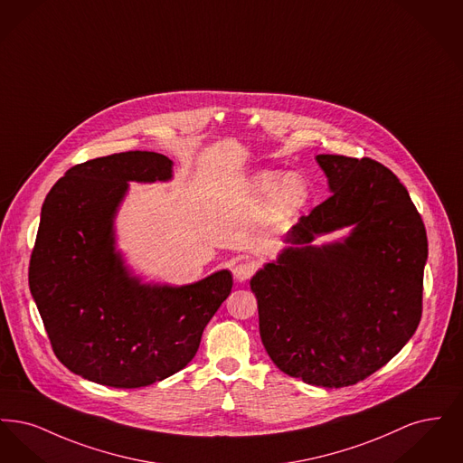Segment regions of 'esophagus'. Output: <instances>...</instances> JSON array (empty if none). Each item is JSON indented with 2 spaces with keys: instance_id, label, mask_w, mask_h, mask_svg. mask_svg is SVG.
I'll return each instance as SVG.
<instances>
[{
  "instance_id": "1",
  "label": "esophagus",
  "mask_w": 463,
  "mask_h": 463,
  "mask_svg": "<svg viewBox=\"0 0 463 463\" xmlns=\"http://www.w3.org/2000/svg\"><path fill=\"white\" fill-rule=\"evenodd\" d=\"M255 270H257V265L253 264V262H250V260H244V262H240V264L234 267V278H236V281H248L253 274H255Z\"/></svg>"
}]
</instances>
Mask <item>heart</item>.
I'll return each instance as SVG.
<instances>
[{"instance_id":"1","label":"heart","mask_w":463,"mask_h":463,"mask_svg":"<svg viewBox=\"0 0 463 463\" xmlns=\"http://www.w3.org/2000/svg\"><path fill=\"white\" fill-rule=\"evenodd\" d=\"M251 194L257 201L269 198L267 219L278 223L288 221L306 206L308 185L297 174L281 176L278 172H262L251 182Z\"/></svg>"}]
</instances>
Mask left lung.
Wrapping results in <instances>:
<instances>
[{
    "instance_id": "1",
    "label": "left lung",
    "mask_w": 463,
    "mask_h": 463,
    "mask_svg": "<svg viewBox=\"0 0 463 463\" xmlns=\"http://www.w3.org/2000/svg\"><path fill=\"white\" fill-rule=\"evenodd\" d=\"M330 198L302 215L250 287L265 351L283 373L349 387L385 366L419 328L425 225L406 187L370 157L319 155ZM354 225L344 243L316 235Z\"/></svg>"
}]
</instances>
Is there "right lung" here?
<instances>
[{
    "label": "right lung",
    "mask_w": 463,
    "mask_h": 463,
    "mask_svg": "<svg viewBox=\"0 0 463 463\" xmlns=\"http://www.w3.org/2000/svg\"><path fill=\"white\" fill-rule=\"evenodd\" d=\"M168 178L166 156L128 151L69 168L44 198L29 288L57 359L95 383L137 389L180 372L231 293L229 270L185 287L140 285L114 251L128 180Z\"/></svg>",
    "instance_id": "1"
}]
</instances>
